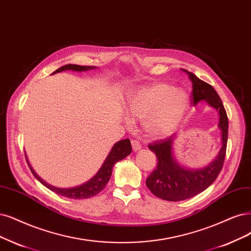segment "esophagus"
<instances>
[{
	"label": "esophagus",
	"instance_id": "obj_1",
	"mask_svg": "<svg viewBox=\"0 0 251 251\" xmlns=\"http://www.w3.org/2000/svg\"><path fill=\"white\" fill-rule=\"evenodd\" d=\"M131 145H132V149H133L134 152H136V151L142 149L141 143L138 142V141H136V140H131Z\"/></svg>",
	"mask_w": 251,
	"mask_h": 251
}]
</instances>
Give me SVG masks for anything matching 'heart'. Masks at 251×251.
<instances>
[{"mask_svg":"<svg viewBox=\"0 0 251 251\" xmlns=\"http://www.w3.org/2000/svg\"><path fill=\"white\" fill-rule=\"evenodd\" d=\"M188 105L186 92L164 82L138 87L125 103L127 113L143 120L145 131L154 137L171 134L180 124Z\"/></svg>","mask_w":251,"mask_h":251,"instance_id":"obj_1","label":"heart"}]
</instances>
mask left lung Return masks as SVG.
<instances>
[{"instance_id": "left-lung-1", "label": "left lung", "mask_w": 251, "mask_h": 251, "mask_svg": "<svg viewBox=\"0 0 251 251\" xmlns=\"http://www.w3.org/2000/svg\"><path fill=\"white\" fill-rule=\"evenodd\" d=\"M183 71L188 74L192 81L191 104L196 105L198 102L206 100L209 105L218 110V127L221 130L222 147L216 158L206 168L191 171L183 169L175 161L173 157V142L175 138L173 136L149 144L148 147L156 154L158 162L156 170L146 180L147 187L155 197L170 201L187 200L207 189L217 179L222 170L227 144L228 120L217 92L208 82L200 79L196 74L185 69Z\"/></svg>"}]
</instances>
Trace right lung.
<instances>
[{
  "label": "right lung",
  "mask_w": 251,
  "mask_h": 251,
  "mask_svg": "<svg viewBox=\"0 0 251 251\" xmlns=\"http://www.w3.org/2000/svg\"><path fill=\"white\" fill-rule=\"evenodd\" d=\"M95 67L93 66H80V65H73V64H68L65 65V66H62L61 68L55 70L53 73L61 72L63 70H72V71H86L90 69H94ZM52 73V74H53ZM131 144L130 141L126 138V140H122L118 142L117 144L114 145V147L111 148V150L106 157L105 161L102 164L100 170L98 173L93 177L90 181L87 183L80 185V186L77 187H73V188H67V189H63V188H57L53 187L51 185L48 184L44 182L42 179H40L38 176L36 175V173L33 171V169L30 166L29 162H27V165L30 166V170L35 176V178L41 182L45 187H48L51 191L60 194V196H63L65 198H69L73 200H82V199H89L92 197H95L97 194L103 190L106 186V184L108 183V180L111 177V171H113L114 165L116 162L124 159L127 155L131 153Z\"/></svg>",
  "instance_id": "right-lung-1"
}]
</instances>
